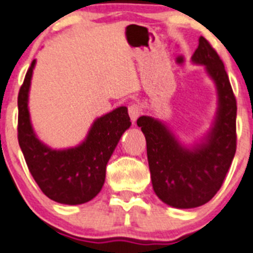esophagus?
<instances>
[{"label": "esophagus", "instance_id": "1", "mask_svg": "<svg viewBox=\"0 0 253 253\" xmlns=\"http://www.w3.org/2000/svg\"><path fill=\"white\" fill-rule=\"evenodd\" d=\"M141 108H140V106H137V105H131V106H128V115H129V117H131V121L132 122H134L136 121V120L138 119V117H140L141 116Z\"/></svg>", "mask_w": 253, "mask_h": 253}]
</instances>
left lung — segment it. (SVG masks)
I'll return each mask as SVG.
<instances>
[{
	"instance_id": "left-lung-1",
	"label": "left lung",
	"mask_w": 253,
	"mask_h": 253,
	"mask_svg": "<svg viewBox=\"0 0 253 253\" xmlns=\"http://www.w3.org/2000/svg\"><path fill=\"white\" fill-rule=\"evenodd\" d=\"M192 61L206 66L218 91V112L206 142L186 150L157 120H137L146 137L147 159L153 190L165 204L177 209L202 206L221 188L237 147V103L222 60L205 37Z\"/></svg>"
}]
</instances>
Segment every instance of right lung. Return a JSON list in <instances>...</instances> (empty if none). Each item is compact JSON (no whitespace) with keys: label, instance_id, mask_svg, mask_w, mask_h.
I'll return each mask as SVG.
<instances>
[{"label":"right lung","instance_id":"right-lung-1","mask_svg":"<svg viewBox=\"0 0 253 253\" xmlns=\"http://www.w3.org/2000/svg\"><path fill=\"white\" fill-rule=\"evenodd\" d=\"M32 61L18 92L17 137L34 180L48 198L65 205L88 202L105 183L106 165L122 133L131 126L126 107L96 120L86 141L70 150H51L35 136L27 108Z\"/></svg>","mask_w":253,"mask_h":253}]
</instances>
